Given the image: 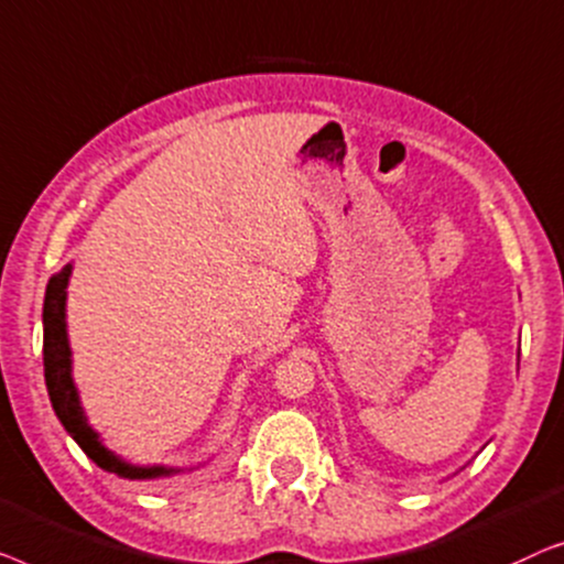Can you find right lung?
Returning a JSON list of instances; mask_svg holds the SVG:
<instances>
[{"mask_svg": "<svg viewBox=\"0 0 564 564\" xmlns=\"http://www.w3.org/2000/svg\"><path fill=\"white\" fill-rule=\"evenodd\" d=\"M70 279V263L61 268L47 281L45 301H43V365H45V386L47 395H51L55 416L61 419L63 430L76 440L78 447L91 457L101 470L120 475V478L130 480H153L165 478V475L178 473V467H163L150 465L140 467L127 463V459L117 457L112 449L101 444L99 434L91 430L86 422V414L78 401V391L74 386V376H70V345L66 332V289Z\"/></svg>", "mask_w": 564, "mask_h": 564, "instance_id": "obj_1", "label": "right lung"}]
</instances>
